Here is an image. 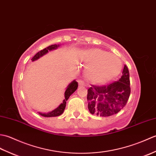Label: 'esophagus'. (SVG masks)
I'll use <instances>...</instances> for the list:
<instances>
[{
	"instance_id": "obj_1",
	"label": "esophagus",
	"mask_w": 156,
	"mask_h": 156,
	"mask_svg": "<svg viewBox=\"0 0 156 156\" xmlns=\"http://www.w3.org/2000/svg\"><path fill=\"white\" fill-rule=\"evenodd\" d=\"M78 85L79 87H83V86L84 85V82L82 80H78Z\"/></svg>"
}]
</instances>
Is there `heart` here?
Here are the masks:
<instances>
[{
  "label": "heart",
  "mask_w": 156,
  "mask_h": 156,
  "mask_svg": "<svg viewBox=\"0 0 156 156\" xmlns=\"http://www.w3.org/2000/svg\"><path fill=\"white\" fill-rule=\"evenodd\" d=\"M83 60L88 63L86 76L94 83H105L117 77L122 70V64L117 55L101 49H87L82 54Z\"/></svg>",
  "instance_id": "1"
}]
</instances>
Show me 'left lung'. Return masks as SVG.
<instances>
[{"label": "left lung", "instance_id": "left-lung-1", "mask_svg": "<svg viewBox=\"0 0 156 156\" xmlns=\"http://www.w3.org/2000/svg\"><path fill=\"white\" fill-rule=\"evenodd\" d=\"M122 74L118 81L103 86L91 85L88 88V108L91 114L109 117L123 108L131 93L129 72L126 65Z\"/></svg>", "mask_w": 156, "mask_h": 156}]
</instances>
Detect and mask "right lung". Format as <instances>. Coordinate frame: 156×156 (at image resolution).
Listing matches in <instances>:
<instances>
[{
  "mask_svg": "<svg viewBox=\"0 0 156 156\" xmlns=\"http://www.w3.org/2000/svg\"><path fill=\"white\" fill-rule=\"evenodd\" d=\"M59 47V45H49V47L46 48L44 49H42L40 51L37 52V54H36L33 58L31 59L32 61H34L36 60V59H39L41 56H43L44 55H45V54H47L48 52V51H51L52 49H55L56 48H58ZM78 82L74 80L72 82H71L70 84L68 85V87L66 88V90L65 91V99L64 101H63L62 103L59 106V107L55 108V110L52 111L51 112H49L48 113H41V112H39V115H41V116H44V117H57V116L60 115L63 113V112H64V109L66 108V101H68V99L69 98V97H70V95L74 93V92L76 91V89L78 88Z\"/></svg>",
  "mask_w": 156,
  "mask_h": 156,
  "instance_id": "obj_1",
  "label": "right lung"
}]
</instances>
